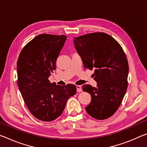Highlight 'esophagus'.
<instances>
[{
  "label": "esophagus",
  "mask_w": 147,
  "mask_h": 147,
  "mask_svg": "<svg viewBox=\"0 0 147 147\" xmlns=\"http://www.w3.org/2000/svg\"><path fill=\"white\" fill-rule=\"evenodd\" d=\"M76 91H77V92H82V89H81V86L77 85L76 86Z\"/></svg>",
  "instance_id": "34e87169"
}]
</instances>
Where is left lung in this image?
<instances>
[{
	"mask_svg": "<svg viewBox=\"0 0 147 147\" xmlns=\"http://www.w3.org/2000/svg\"><path fill=\"white\" fill-rule=\"evenodd\" d=\"M84 67L95 69L94 79L97 87L83 85L91 95L86 111L95 119L110 118L119 108L127 88V59L120 44L105 32H92L74 39Z\"/></svg>",
	"mask_w": 147,
	"mask_h": 147,
	"instance_id": "8db88e82",
	"label": "left lung"
}]
</instances>
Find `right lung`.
<instances>
[{
	"instance_id": "1",
	"label": "right lung",
	"mask_w": 147,
	"mask_h": 147,
	"mask_svg": "<svg viewBox=\"0 0 147 147\" xmlns=\"http://www.w3.org/2000/svg\"><path fill=\"white\" fill-rule=\"evenodd\" d=\"M67 37L38 34L23 47L18 59V86L23 101L30 113L44 122L59 117L76 92L75 85L58 86L48 80Z\"/></svg>"
}]
</instances>
